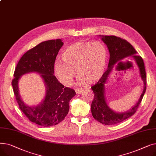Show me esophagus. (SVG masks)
<instances>
[{
    "instance_id": "esophagus-1",
    "label": "esophagus",
    "mask_w": 156,
    "mask_h": 156,
    "mask_svg": "<svg viewBox=\"0 0 156 156\" xmlns=\"http://www.w3.org/2000/svg\"><path fill=\"white\" fill-rule=\"evenodd\" d=\"M83 91V90L81 88H76L75 89V92H76V94H80L81 93H82Z\"/></svg>"
}]
</instances>
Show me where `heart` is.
Segmentation results:
<instances>
[{
  "instance_id": "b5f03b06",
  "label": "heart",
  "mask_w": 156,
  "mask_h": 156,
  "mask_svg": "<svg viewBox=\"0 0 156 156\" xmlns=\"http://www.w3.org/2000/svg\"><path fill=\"white\" fill-rule=\"evenodd\" d=\"M62 58L57 60L54 71L61 82L68 86L75 75L80 76V83L96 82L103 75L107 64L108 52L103 44L99 42H78L66 48Z\"/></svg>"
}]
</instances>
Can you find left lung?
<instances>
[{
  "label": "left lung",
  "instance_id": "8db88e82",
  "mask_svg": "<svg viewBox=\"0 0 156 156\" xmlns=\"http://www.w3.org/2000/svg\"><path fill=\"white\" fill-rule=\"evenodd\" d=\"M99 37L103 42L107 45L110 57L107 71L103 74L99 81L92 87L94 98L91 105V111L94 119L102 124L106 125H115L133 116L141 103L146 90L147 76L145 69L142 58L140 56L136 55L135 49L126 40L112 35H99ZM129 56H132L134 59L139 69L141 77L144 82L143 91L138 102L129 111L118 113L112 110L106 102L105 84L115 64Z\"/></svg>",
  "mask_w": 156,
  "mask_h": 156
}]
</instances>
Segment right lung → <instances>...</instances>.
Instances as JSON below:
<instances>
[{
    "instance_id": "1",
    "label": "right lung",
    "mask_w": 156,
    "mask_h": 156,
    "mask_svg": "<svg viewBox=\"0 0 156 156\" xmlns=\"http://www.w3.org/2000/svg\"><path fill=\"white\" fill-rule=\"evenodd\" d=\"M63 44L61 39L39 44L21 57L14 73L12 86L20 109L30 121L43 127L56 125L61 122L69 112V101L76 95L73 89L64 87L54 76V62ZM30 72L40 74L46 86L44 99L37 106L26 105L19 94V80Z\"/></svg>"
}]
</instances>
